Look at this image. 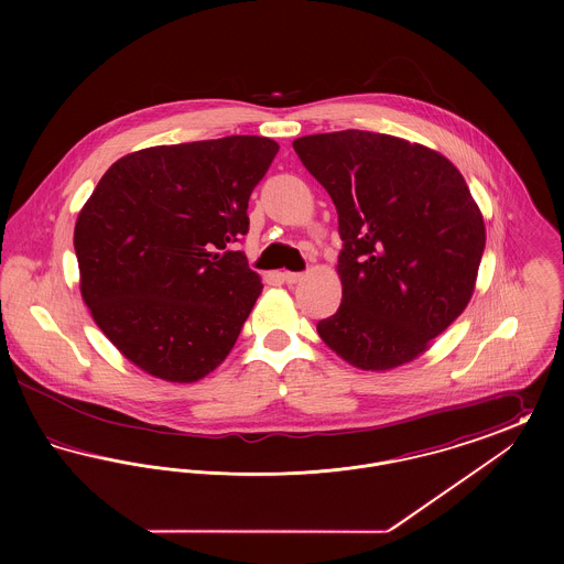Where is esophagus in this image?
Segmentation results:
<instances>
[{
  "label": "esophagus",
  "mask_w": 564,
  "mask_h": 564,
  "mask_svg": "<svg viewBox=\"0 0 564 564\" xmlns=\"http://www.w3.org/2000/svg\"><path fill=\"white\" fill-rule=\"evenodd\" d=\"M281 279H283L288 285H295V283H300V281L304 279V274H302V272H281Z\"/></svg>",
  "instance_id": "esophagus-1"
}]
</instances>
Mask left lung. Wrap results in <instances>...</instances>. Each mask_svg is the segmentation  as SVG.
Here are the masks:
<instances>
[{
    "instance_id": "1",
    "label": "left lung",
    "mask_w": 564,
    "mask_h": 564,
    "mask_svg": "<svg viewBox=\"0 0 564 564\" xmlns=\"http://www.w3.org/2000/svg\"><path fill=\"white\" fill-rule=\"evenodd\" d=\"M295 154L338 212L343 304L317 323L359 370H393L430 349L469 304L486 228L453 162L368 131L306 134Z\"/></svg>"
}]
</instances>
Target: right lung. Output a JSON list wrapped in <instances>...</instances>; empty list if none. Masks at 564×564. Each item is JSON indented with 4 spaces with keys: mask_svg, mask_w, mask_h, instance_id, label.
I'll list each match as a JSON object with an SVG mask.
<instances>
[{
    "mask_svg": "<svg viewBox=\"0 0 564 564\" xmlns=\"http://www.w3.org/2000/svg\"><path fill=\"white\" fill-rule=\"evenodd\" d=\"M279 143L232 134L113 162L84 203L74 247L84 304L139 370L196 382L235 347L260 274L228 247Z\"/></svg>",
    "mask_w": 564,
    "mask_h": 564,
    "instance_id": "1",
    "label": "right lung"
}]
</instances>
